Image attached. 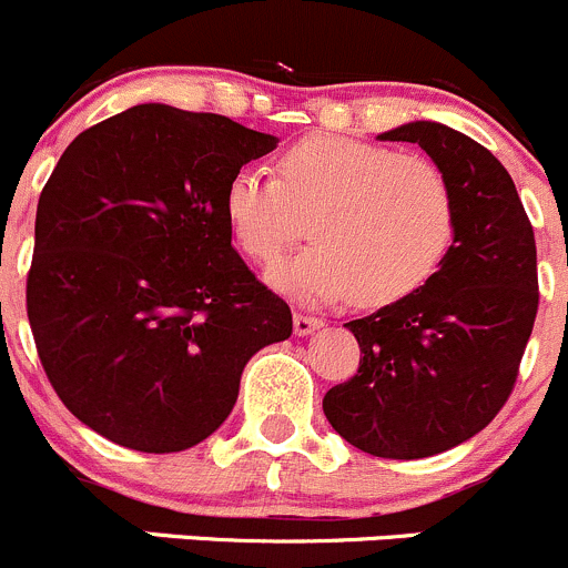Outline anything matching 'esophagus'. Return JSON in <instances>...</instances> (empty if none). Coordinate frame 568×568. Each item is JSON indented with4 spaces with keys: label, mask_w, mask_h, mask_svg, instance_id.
Masks as SVG:
<instances>
[{
    "label": "esophagus",
    "mask_w": 568,
    "mask_h": 568,
    "mask_svg": "<svg viewBox=\"0 0 568 568\" xmlns=\"http://www.w3.org/2000/svg\"><path fill=\"white\" fill-rule=\"evenodd\" d=\"M292 328H295L297 336H308L317 328H323V320L312 317V314H295V317H292Z\"/></svg>",
    "instance_id": "esophagus-1"
}]
</instances>
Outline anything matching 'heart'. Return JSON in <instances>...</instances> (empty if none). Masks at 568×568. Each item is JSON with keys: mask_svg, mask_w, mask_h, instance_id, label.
Listing matches in <instances>:
<instances>
[{"mask_svg": "<svg viewBox=\"0 0 568 568\" xmlns=\"http://www.w3.org/2000/svg\"><path fill=\"white\" fill-rule=\"evenodd\" d=\"M278 179L240 168L223 221L240 254L273 262L303 232L314 243L278 260L267 284L295 303L389 306L423 290L456 240V201L439 165L339 134H308L278 156Z\"/></svg>", "mask_w": 568, "mask_h": 568, "instance_id": "obj_1", "label": "heart"}]
</instances>
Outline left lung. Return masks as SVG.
I'll use <instances>...</instances> for the list:
<instances>
[{
    "instance_id": "8db88e82",
    "label": "left lung",
    "mask_w": 568,
    "mask_h": 568,
    "mask_svg": "<svg viewBox=\"0 0 568 568\" xmlns=\"http://www.w3.org/2000/svg\"><path fill=\"white\" fill-rule=\"evenodd\" d=\"M378 138L417 143L439 165L456 240L423 290L345 323L364 356L323 412L358 450L412 462L473 439L508 400L538 312L536 237L514 179L473 138L436 121Z\"/></svg>"
}]
</instances>
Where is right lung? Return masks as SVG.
I'll list each match as a JSON object with an SVG mask.
<instances>
[{
  "mask_svg": "<svg viewBox=\"0 0 568 568\" xmlns=\"http://www.w3.org/2000/svg\"><path fill=\"white\" fill-rule=\"evenodd\" d=\"M278 138L138 104L71 140L36 215L27 317L54 392L95 434L179 453L232 414L245 364L290 339L223 221L234 171Z\"/></svg>",
  "mask_w": 568,
  "mask_h": 568,
  "instance_id": "1",
  "label": "right lung"
}]
</instances>
